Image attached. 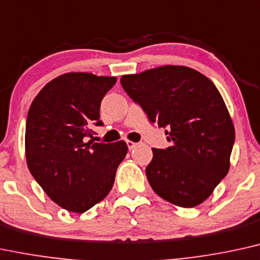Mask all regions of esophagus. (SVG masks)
I'll list each match as a JSON object with an SVG mask.
<instances>
[{"label": "esophagus", "instance_id": "esophagus-1", "mask_svg": "<svg viewBox=\"0 0 260 260\" xmlns=\"http://www.w3.org/2000/svg\"><path fill=\"white\" fill-rule=\"evenodd\" d=\"M138 145H139V143H133V142H131V140H127V146H128V149H129V150H133L134 148H137Z\"/></svg>", "mask_w": 260, "mask_h": 260}]
</instances>
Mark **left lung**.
Masks as SVG:
<instances>
[{"mask_svg": "<svg viewBox=\"0 0 260 260\" xmlns=\"http://www.w3.org/2000/svg\"><path fill=\"white\" fill-rule=\"evenodd\" d=\"M121 86L171 143L152 149L145 170L152 190L180 207L202 203L228 174L235 143L219 90L199 71L176 65L124 75Z\"/></svg>", "mask_w": 260, "mask_h": 260, "instance_id": "left-lung-1", "label": "left lung"}]
</instances>
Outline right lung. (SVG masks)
Listing matches in <instances>:
<instances>
[{
	"label": "right lung",
	"mask_w": 260,
	"mask_h": 260,
	"mask_svg": "<svg viewBox=\"0 0 260 260\" xmlns=\"http://www.w3.org/2000/svg\"><path fill=\"white\" fill-rule=\"evenodd\" d=\"M116 77L69 73L47 83L29 109L25 151L30 173L69 212L83 213L110 192L127 144L94 143L100 103Z\"/></svg>",
	"instance_id": "right-lung-1"
}]
</instances>
